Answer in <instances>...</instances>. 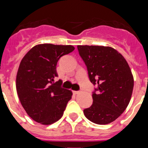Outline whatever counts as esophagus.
Returning <instances> with one entry per match:
<instances>
[{"label":"esophagus","instance_id":"obj_1","mask_svg":"<svg viewBox=\"0 0 148 148\" xmlns=\"http://www.w3.org/2000/svg\"><path fill=\"white\" fill-rule=\"evenodd\" d=\"M73 93L75 94V95H77V94L79 93V91H73Z\"/></svg>","mask_w":148,"mask_h":148}]
</instances>
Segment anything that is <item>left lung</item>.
Here are the masks:
<instances>
[{"label": "left lung", "mask_w": 148, "mask_h": 148, "mask_svg": "<svg viewBox=\"0 0 148 148\" xmlns=\"http://www.w3.org/2000/svg\"><path fill=\"white\" fill-rule=\"evenodd\" d=\"M90 82L98 86L92 93L93 103L84 110L87 119L108 125L118 119L130 103L134 80L124 56L110 47L78 45Z\"/></svg>", "instance_id": "obj_1"}]
</instances>
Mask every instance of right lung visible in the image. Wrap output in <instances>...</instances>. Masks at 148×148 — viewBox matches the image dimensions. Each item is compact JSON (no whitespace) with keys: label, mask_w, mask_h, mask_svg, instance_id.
<instances>
[{"label":"right lung","mask_w":148,"mask_h":148,"mask_svg":"<svg viewBox=\"0 0 148 148\" xmlns=\"http://www.w3.org/2000/svg\"><path fill=\"white\" fill-rule=\"evenodd\" d=\"M72 45L38 44L22 58L16 76V90L21 104L30 118L49 125L62 117L71 90L55 82L56 65L61 56L73 52Z\"/></svg>","instance_id":"right-lung-1"}]
</instances>
